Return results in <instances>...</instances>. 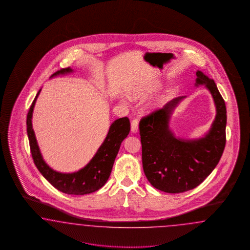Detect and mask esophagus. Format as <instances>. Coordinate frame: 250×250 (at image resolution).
Listing matches in <instances>:
<instances>
[{"mask_svg":"<svg viewBox=\"0 0 250 250\" xmlns=\"http://www.w3.org/2000/svg\"><path fill=\"white\" fill-rule=\"evenodd\" d=\"M131 131L133 133H136L138 131V120L135 118L131 122Z\"/></svg>","mask_w":250,"mask_h":250,"instance_id":"esophagus-1","label":"esophagus"}]
</instances>
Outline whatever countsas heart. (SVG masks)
Segmentation results:
<instances>
[{
    "label": "heart",
    "mask_w": 250,
    "mask_h": 250,
    "mask_svg": "<svg viewBox=\"0 0 250 250\" xmlns=\"http://www.w3.org/2000/svg\"><path fill=\"white\" fill-rule=\"evenodd\" d=\"M152 90H153V85H135L128 88L126 92L130 98L138 99L145 97Z\"/></svg>",
    "instance_id": "heart-1"
}]
</instances>
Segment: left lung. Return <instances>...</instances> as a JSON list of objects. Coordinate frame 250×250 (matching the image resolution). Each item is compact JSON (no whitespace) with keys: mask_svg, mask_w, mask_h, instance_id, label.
<instances>
[{"mask_svg":"<svg viewBox=\"0 0 250 250\" xmlns=\"http://www.w3.org/2000/svg\"><path fill=\"white\" fill-rule=\"evenodd\" d=\"M195 86L205 85L212 94L216 114L205 136L176 137L169 127L175 108L185 96L171 100L139 123L145 175L152 186L167 193L196 188L218 164L226 146L227 108L214 81L197 70Z\"/></svg>","mask_w":250,"mask_h":250,"instance_id":"left-lung-1","label":"left lung"}]
</instances>
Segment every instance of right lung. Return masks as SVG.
I'll return each mask as SVG.
<instances>
[{
    "label": "right lung",
    "instance_id": "right-lung-1",
    "mask_svg": "<svg viewBox=\"0 0 250 250\" xmlns=\"http://www.w3.org/2000/svg\"><path fill=\"white\" fill-rule=\"evenodd\" d=\"M73 72L72 68H61L55 72L50 78ZM41 91H38L34 99L27 114L26 125L27 136L29 139L31 154L40 173L52 186L64 193L71 195H84L101 189L108 181L114 159L116 158L123 140L128 136L130 122L127 117L116 119L110 125L108 134L104 143L101 145L96 154L86 166L72 173H62L54 170L45 163L39 149L38 141L32 125V116L37 99Z\"/></svg>",
    "mask_w": 250,
    "mask_h": 250
}]
</instances>
